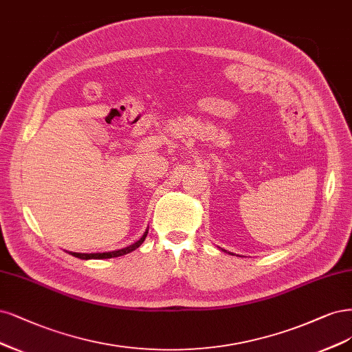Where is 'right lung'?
<instances>
[{
    "label": "right lung",
    "instance_id": "right-lung-1",
    "mask_svg": "<svg viewBox=\"0 0 352 352\" xmlns=\"http://www.w3.org/2000/svg\"><path fill=\"white\" fill-rule=\"evenodd\" d=\"M148 230H145V233L142 234V237L140 240H137L135 243H132L124 249H119V250H112V252H103V253H77V252H68L69 254L80 259H109V258H118V256H124V254L138 249L142 243L145 237H147Z\"/></svg>",
    "mask_w": 352,
    "mask_h": 352
}]
</instances>
